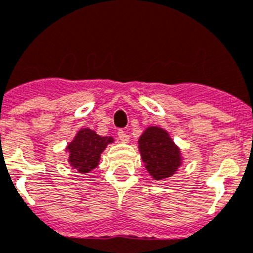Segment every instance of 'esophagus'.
Returning a JSON list of instances; mask_svg holds the SVG:
<instances>
[{
    "mask_svg": "<svg viewBox=\"0 0 253 253\" xmlns=\"http://www.w3.org/2000/svg\"><path fill=\"white\" fill-rule=\"evenodd\" d=\"M118 138H119V140L123 141V143H126V141H129V135L126 134V131H124L123 129H120V130L118 131Z\"/></svg>",
    "mask_w": 253,
    "mask_h": 253,
    "instance_id": "1",
    "label": "esophagus"
}]
</instances>
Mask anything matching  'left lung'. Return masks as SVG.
I'll return each instance as SVG.
<instances>
[{
    "mask_svg": "<svg viewBox=\"0 0 253 253\" xmlns=\"http://www.w3.org/2000/svg\"><path fill=\"white\" fill-rule=\"evenodd\" d=\"M139 150L149 174L155 180L168 179L181 165V154L168 131L149 126L139 138Z\"/></svg>",
    "mask_w": 253,
    "mask_h": 253,
    "instance_id": "8db88e82",
    "label": "left lung"
}]
</instances>
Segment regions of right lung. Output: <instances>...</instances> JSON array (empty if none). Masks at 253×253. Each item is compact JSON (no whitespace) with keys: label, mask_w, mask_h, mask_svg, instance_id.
I'll use <instances>...</instances> for the list:
<instances>
[{"label":"right lung","mask_w":253,"mask_h":253,"mask_svg":"<svg viewBox=\"0 0 253 253\" xmlns=\"http://www.w3.org/2000/svg\"><path fill=\"white\" fill-rule=\"evenodd\" d=\"M113 141L112 136H100L88 128L81 129L67 146L69 164L73 169L78 170V172L85 174L92 171L99 164L100 154Z\"/></svg>","instance_id":"1"}]
</instances>
